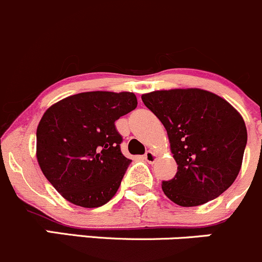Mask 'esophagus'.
Instances as JSON below:
<instances>
[{"mask_svg": "<svg viewBox=\"0 0 262 262\" xmlns=\"http://www.w3.org/2000/svg\"><path fill=\"white\" fill-rule=\"evenodd\" d=\"M144 160H146L148 163H153L157 160V155H156L155 152H152V150H147L146 155H144Z\"/></svg>", "mask_w": 262, "mask_h": 262, "instance_id": "34e87169", "label": "esophagus"}]
</instances>
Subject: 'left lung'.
<instances>
[{"label": "left lung", "mask_w": 262, "mask_h": 262, "mask_svg": "<svg viewBox=\"0 0 262 262\" xmlns=\"http://www.w3.org/2000/svg\"><path fill=\"white\" fill-rule=\"evenodd\" d=\"M142 101L167 130L178 163L175 178L162 182L166 196L180 207H196L223 194L244 160L247 129L241 114L200 89L153 91Z\"/></svg>", "instance_id": "1"}]
</instances>
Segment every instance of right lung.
Segmentation results:
<instances>
[{"label": "right lung", "instance_id": "add662e5", "mask_svg": "<svg viewBox=\"0 0 262 262\" xmlns=\"http://www.w3.org/2000/svg\"><path fill=\"white\" fill-rule=\"evenodd\" d=\"M133 92H81L52 105L36 129L44 176L72 204L97 208L116 194L132 162L115 121L137 107Z\"/></svg>", "mask_w": 262, "mask_h": 262}]
</instances>
